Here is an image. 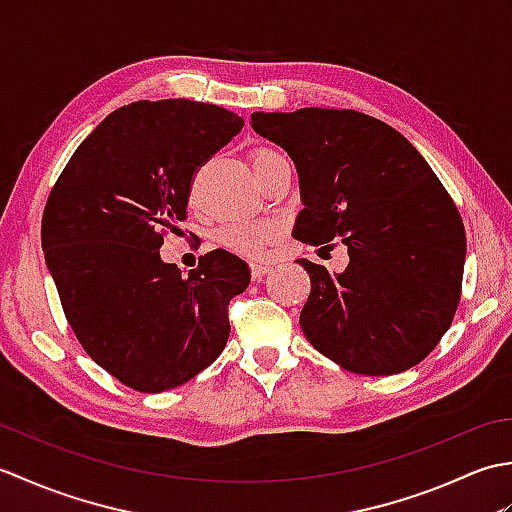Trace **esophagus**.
Returning a JSON list of instances; mask_svg holds the SVG:
<instances>
[{
	"label": "esophagus",
	"mask_w": 512,
	"mask_h": 512,
	"mask_svg": "<svg viewBox=\"0 0 512 512\" xmlns=\"http://www.w3.org/2000/svg\"><path fill=\"white\" fill-rule=\"evenodd\" d=\"M270 270H273V264H266V262H250V275L253 279H262L264 275H268Z\"/></svg>",
	"instance_id": "obj_1"
}]
</instances>
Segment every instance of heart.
<instances>
[{
    "mask_svg": "<svg viewBox=\"0 0 512 512\" xmlns=\"http://www.w3.org/2000/svg\"><path fill=\"white\" fill-rule=\"evenodd\" d=\"M281 156L279 151L270 147H259L250 154V162H253L255 173L262 171L270 160ZM275 233V226L270 222H231L224 224L220 231L215 233L217 244L222 248L231 250L237 255H255L266 246V242Z\"/></svg>",
    "mask_w": 512,
    "mask_h": 512,
    "instance_id": "1",
    "label": "heart"
}]
</instances>
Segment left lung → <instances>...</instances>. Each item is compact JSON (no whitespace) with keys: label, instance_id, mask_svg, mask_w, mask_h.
Returning a JSON list of instances; mask_svg holds the SVG:
<instances>
[{"label":"left lung","instance_id":"8db88e82","mask_svg":"<svg viewBox=\"0 0 512 512\" xmlns=\"http://www.w3.org/2000/svg\"><path fill=\"white\" fill-rule=\"evenodd\" d=\"M250 125L297 167L303 209L292 237L341 239L350 255L343 273L297 259L310 275L306 339L354 374L418 365L458 310L466 257L462 217L427 160L394 127L354 110L255 112Z\"/></svg>","mask_w":512,"mask_h":512}]
</instances>
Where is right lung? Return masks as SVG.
<instances>
[{"label": "right lung", "instance_id": "obj_1", "mask_svg": "<svg viewBox=\"0 0 512 512\" xmlns=\"http://www.w3.org/2000/svg\"><path fill=\"white\" fill-rule=\"evenodd\" d=\"M244 121L187 99L118 107L54 184L41 246L65 319L96 365L145 394L184 385L222 354L244 259L211 250L182 275L160 259L187 220L191 180Z\"/></svg>", "mask_w": 512, "mask_h": 512}]
</instances>
